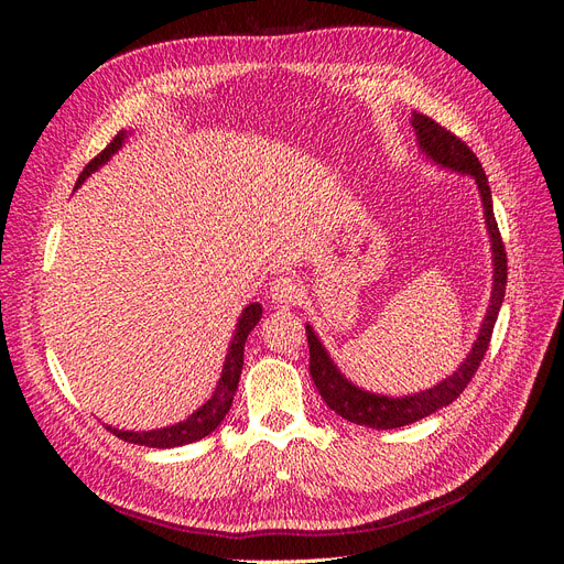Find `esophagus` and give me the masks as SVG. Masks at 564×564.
I'll list each match as a JSON object with an SVG mask.
<instances>
[{
  "label": "esophagus",
  "instance_id": "34e87169",
  "mask_svg": "<svg viewBox=\"0 0 564 564\" xmlns=\"http://www.w3.org/2000/svg\"><path fill=\"white\" fill-rule=\"evenodd\" d=\"M301 292H303L301 284L289 275H280V278L272 280V284H270V299L280 303V305L296 303L301 299Z\"/></svg>",
  "mask_w": 564,
  "mask_h": 564
}]
</instances>
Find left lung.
I'll return each mask as SVG.
<instances>
[{"label": "left lung", "instance_id": "8db88e82", "mask_svg": "<svg viewBox=\"0 0 564 564\" xmlns=\"http://www.w3.org/2000/svg\"><path fill=\"white\" fill-rule=\"evenodd\" d=\"M412 127L416 131V139L421 150L435 160L437 164L452 169V172L468 174L475 178L477 191L482 195V207H485V220H487V230L491 237V256H494V289H491V303L487 317L482 322L480 336H477L475 346L470 355L466 357V362L454 371L452 377H447L435 388H429L423 392H416V395H406V398H386V395H373V392L355 388L344 373H340L327 350L322 348L317 340L315 332L311 327H305V334H308V348H311V377L319 390L322 400L327 402L329 409L338 416L348 419L350 423L357 425H367V429H377V431H390V429H400V425H409L423 416H431L437 409L452 404L460 392L468 388L473 381L475 371L480 369L487 346L491 340L494 324H497L501 303L506 296V278H508V259H506V247L499 232V224L494 218V207H491V191L485 176V169L480 160L475 158V152L458 139L456 133L437 124L433 117L425 115H412Z\"/></svg>", "mask_w": 564, "mask_h": 564}]
</instances>
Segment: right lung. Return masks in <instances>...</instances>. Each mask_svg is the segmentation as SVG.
Listing matches in <instances>:
<instances>
[{
  "mask_svg": "<svg viewBox=\"0 0 564 564\" xmlns=\"http://www.w3.org/2000/svg\"><path fill=\"white\" fill-rule=\"evenodd\" d=\"M124 141V133H117L115 139L98 152V155L84 166V172L77 178V185L84 183L91 172L100 164H106L110 160L112 152L119 150ZM261 319V303H251L245 308L240 322H237V329L232 336V344L228 348V357L224 365V373L216 383V390L209 402H204L197 412H193L185 421L169 425V429H160V431H148V433H131V431H117L106 425V429L124 442H133V445H143V447H155V449H169V447H181V445H191V442H197L202 437H207L212 431H216V425L226 419L228 409L232 404V398L237 392V383H240V373H242V365H245V340L249 336V332L256 327V322Z\"/></svg>",
  "mask_w": 564,
  "mask_h": 564,
  "instance_id": "right-lung-1",
  "label": "right lung"
}]
</instances>
